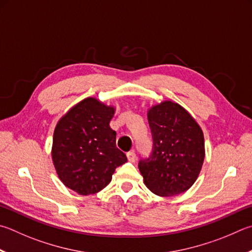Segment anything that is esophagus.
<instances>
[{
    "mask_svg": "<svg viewBox=\"0 0 252 252\" xmlns=\"http://www.w3.org/2000/svg\"><path fill=\"white\" fill-rule=\"evenodd\" d=\"M126 158L132 163H134L136 161V155H135V153L133 152V151H131V152H127L126 153Z\"/></svg>",
    "mask_w": 252,
    "mask_h": 252,
    "instance_id": "34e87169",
    "label": "esophagus"
}]
</instances>
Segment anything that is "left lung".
<instances>
[{"instance_id": "8db88e82", "label": "left lung", "mask_w": 252, "mask_h": 252, "mask_svg": "<svg viewBox=\"0 0 252 252\" xmlns=\"http://www.w3.org/2000/svg\"><path fill=\"white\" fill-rule=\"evenodd\" d=\"M148 120L153 149L139 162L145 186L155 195L184 193L197 180L205 158L200 126L189 111L171 100L151 107Z\"/></svg>"}]
</instances>
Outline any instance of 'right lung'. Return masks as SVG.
<instances>
[{
  "label": "right lung",
  "mask_w": 252,
  "mask_h": 252,
  "mask_svg": "<svg viewBox=\"0 0 252 252\" xmlns=\"http://www.w3.org/2000/svg\"><path fill=\"white\" fill-rule=\"evenodd\" d=\"M116 108L86 98L61 118L54 131L52 158L63 185L79 195L95 194L127 158L116 145L109 123Z\"/></svg>",
  "instance_id": "1"
}]
</instances>
